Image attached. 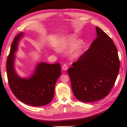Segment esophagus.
<instances>
[{"instance_id": "1", "label": "esophagus", "mask_w": 127, "mask_h": 127, "mask_svg": "<svg viewBox=\"0 0 127 127\" xmlns=\"http://www.w3.org/2000/svg\"><path fill=\"white\" fill-rule=\"evenodd\" d=\"M62 69L63 70H66L67 69V66L66 64H64L63 66H62Z\"/></svg>"}]
</instances>
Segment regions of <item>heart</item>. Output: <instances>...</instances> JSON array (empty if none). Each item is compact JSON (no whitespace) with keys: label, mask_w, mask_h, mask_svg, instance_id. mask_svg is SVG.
<instances>
[{"label":"heart","mask_w":127,"mask_h":127,"mask_svg":"<svg viewBox=\"0 0 127 127\" xmlns=\"http://www.w3.org/2000/svg\"><path fill=\"white\" fill-rule=\"evenodd\" d=\"M83 45L81 39L75 41L74 38L70 35L65 36L60 38L57 46L58 50L60 52H65L70 49V56L72 58L78 56Z\"/></svg>","instance_id":"b5f03b06"}]
</instances>
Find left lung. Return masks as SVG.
<instances>
[{
  "mask_svg": "<svg viewBox=\"0 0 127 127\" xmlns=\"http://www.w3.org/2000/svg\"><path fill=\"white\" fill-rule=\"evenodd\" d=\"M96 30L97 38L90 48L67 70L73 93L84 102L99 100L107 96L120 67L114 42L100 28L96 27Z\"/></svg>",
  "mask_w": 127,
  "mask_h": 127,
  "instance_id": "left-lung-1",
  "label": "left lung"
}]
</instances>
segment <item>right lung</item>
<instances>
[{
	"label": "right lung",
	"instance_id": "obj_1",
	"mask_svg": "<svg viewBox=\"0 0 127 127\" xmlns=\"http://www.w3.org/2000/svg\"><path fill=\"white\" fill-rule=\"evenodd\" d=\"M21 32L12 43L6 62V74L10 89L15 97L22 102L29 105L40 106L48 104L54 96L55 88L58 78L61 75L59 63L50 64L38 63L28 78H22L15 70L14 53L18 49Z\"/></svg>",
	"mask_w": 127,
	"mask_h": 127
}]
</instances>
